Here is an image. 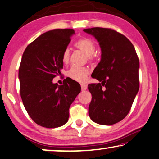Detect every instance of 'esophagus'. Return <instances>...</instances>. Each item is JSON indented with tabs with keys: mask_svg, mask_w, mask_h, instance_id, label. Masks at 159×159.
<instances>
[{
	"mask_svg": "<svg viewBox=\"0 0 159 159\" xmlns=\"http://www.w3.org/2000/svg\"><path fill=\"white\" fill-rule=\"evenodd\" d=\"M81 87H82V90H83V91H84V90H86L87 89V84H81Z\"/></svg>",
	"mask_w": 159,
	"mask_h": 159,
	"instance_id": "esophagus-1",
	"label": "esophagus"
}]
</instances>
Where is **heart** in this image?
<instances>
[{"label": "heart", "instance_id": "obj_1", "mask_svg": "<svg viewBox=\"0 0 159 159\" xmlns=\"http://www.w3.org/2000/svg\"><path fill=\"white\" fill-rule=\"evenodd\" d=\"M75 47L82 50L83 52L86 54L89 60L91 61L93 59L92 55L94 54L96 50L95 44L93 41L87 38L80 39L75 43ZM70 59V50L66 48L62 52V62L64 64H67L69 62ZM89 74V70L86 67H72L67 72V76L72 80L80 82H84L87 80V77Z\"/></svg>", "mask_w": 159, "mask_h": 159}]
</instances>
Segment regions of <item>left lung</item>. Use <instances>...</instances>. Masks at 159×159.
<instances>
[{"instance_id": "8db88e82", "label": "left lung", "mask_w": 159, "mask_h": 159, "mask_svg": "<svg viewBox=\"0 0 159 159\" xmlns=\"http://www.w3.org/2000/svg\"><path fill=\"white\" fill-rule=\"evenodd\" d=\"M83 31L94 36L102 51L101 60L92 74L101 83L90 84V119L102 125L121 121L130 111L139 89V60L127 38L109 28Z\"/></svg>"}]
</instances>
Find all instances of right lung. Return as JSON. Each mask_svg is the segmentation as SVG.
<instances>
[{
	"mask_svg": "<svg viewBox=\"0 0 159 159\" xmlns=\"http://www.w3.org/2000/svg\"><path fill=\"white\" fill-rule=\"evenodd\" d=\"M75 34L73 29L46 32L27 46L19 67L20 96L30 118L41 126L56 128L69 118V109L81 91L79 83H53L63 67L62 54Z\"/></svg>",
	"mask_w": 159,
	"mask_h": 159,
	"instance_id": "right-lung-1",
	"label": "right lung"
}]
</instances>
